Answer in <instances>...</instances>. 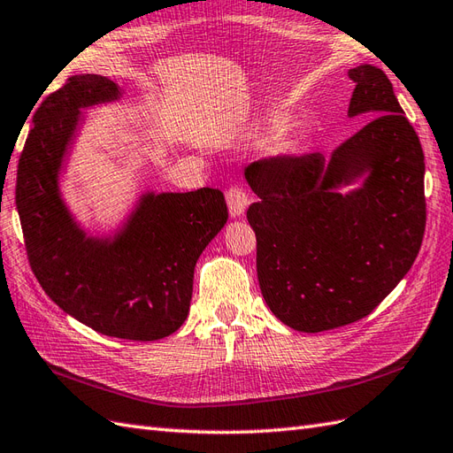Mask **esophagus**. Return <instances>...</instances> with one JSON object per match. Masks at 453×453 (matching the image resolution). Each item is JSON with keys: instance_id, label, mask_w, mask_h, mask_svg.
I'll return each instance as SVG.
<instances>
[{"instance_id": "34e87169", "label": "esophagus", "mask_w": 453, "mask_h": 453, "mask_svg": "<svg viewBox=\"0 0 453 453\" xmlns=\"http://www.w3.org/2000/svg\"><path fill=\"white\" fill-rule=\"evenodd\" d=\"M226 201L229 206V214L231 218H239L245 214L247 206H249V195L245 193V189L239 188V185H234V188L227 189Z\"/></svg>"}]
</instances>
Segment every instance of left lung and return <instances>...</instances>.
I'll list each match as a JSON object with an SVG mask.
<instances>
[{"label": "left lung", "instance_id": "1", "mask_svg": "<svg viewBox=\"0 0 453 453\" xmlns=\"http://www.w3.org/2000/svg\"><path fill=\"white\" fill-rule=\"evenodd\" d=\"M348 76L356 84L348 116L372 119L362 130L329 158L273 157L245 168L258 195L247 218L262 296L303 333L369 316L410 272L425 234L419 137L380 68L359 65Z\"/></svg>", "mask_w": 453, "mask_h": 453}]
</instances>
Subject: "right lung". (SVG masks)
Returning <instances> with one entry per match:
<instances>
[{"mask_svg": "<svg viewBox=\"0 0 453 453\" xmlns=\"http://www.w3.org/2000/svg\"><path fill=\"white\" fill-rule=\"evenodd\" d=\"M122 97L112 80L80 74L45 97L17 170V211L32 272L53 303L94 331L158 341L189 314L195 264L227 222L219 189L139 196L112 235L76 222L59 176L84 124L82 109Z\"/></svg>", "mask_w": 453, "mask_h": 453, "instance_id": "add662e5", "label": "right lung"}]
</instances>
